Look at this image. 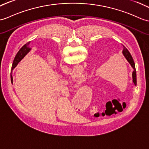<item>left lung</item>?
<instances>
[{"instance_id":"obj_1","label":"left lung","mask_w":149,"mask_h":149,"mask_svg":"<svg viewBox=\"0 0 149 149\" xmlns=\"http://www.w3.org/2000/svg\"><path fill=\"white\" fill-rule=\"evenodd\" d=\"M123 54L124 56L126 58L127 61L129 62V63L131 65V66L133 68V71L132 72V77H133V82L134 84L136 86V72L135 68V64L133 61V59L131 56V55L129 51L127 49V48L123 46Z\"/></svg>"}]
</instances>
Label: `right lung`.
Segmentation results:
<instances>
[{
	"mask_svg": "<svg viewBox=\"0 0 149 149\" xmlns=\"http://www.w3.org/2000/svg\"><path fill=\"white\" fill-rule=\"evenodd\" d=\"M30 43V42H29L26 44L24 45V46L19 50L18 53L16 54L15 59H14L13 63L12 68H11V81L12 84L13 83V75H12V72H13V69L17 66V65L18 64L19 62L22 60V59L25 56V55L30 51L31 48H30L29 46Z\"/></svg>",
	"mask_w": 149,
	"mask_h": 149,
	"instance_id": "add662e5",
	"label": "right lung"
}]
</instances>
